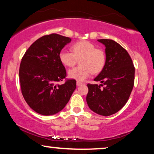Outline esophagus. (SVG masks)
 <instances>
[{
    "instance_id": "1",
    "label": "esophagus",
    "mask_w": 154,
    "mask_h": 154,
    "mask_svg": "<svg viewBox=\"0 0 154 154\" xmlns=\"http://www.w3.org/2000/svg\"><path fill=\"white\" fill-rule=\"evenodd\" d=\"M81 84H82L81 82H79V81H77V82H76V85H77V86H80V85H81Z\"/></svg>"
}]
</instances>
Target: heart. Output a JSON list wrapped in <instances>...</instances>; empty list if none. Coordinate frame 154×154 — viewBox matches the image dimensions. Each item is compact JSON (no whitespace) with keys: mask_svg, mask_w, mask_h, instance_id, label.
Returning <instances> with one entry per match:
<instances>
[{"mask_svg":"<svg viewBox=\"0 0 154 154\" xmlns=\"http://www.w3.org/2000/svg\"><path fill=\"white\" fill-rule=\"evenodd\" d=\"M72 52L66 50H61L59 59L66 67H71L80 60V66L75 67L68 71L69 79L83 81L91 75L102 71L106 64V54L104 50L95 48L89 41H83L72 46Z\"/></svg>","mask_w":154,"mask_h":154,"instance_id":"1","label":"heart"}]
</instances>
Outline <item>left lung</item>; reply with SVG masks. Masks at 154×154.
<instances>
[{
  "label": "left lung",
  "mask_w": 154,
  "mask_h": 154,
  "mask_svg": "<svg viewBox=\"0 0 154 154\" xmlns=\"http://www.w3.org/2000/svg\"><path fill=\"white\" fill-rule=\"evenodd\" d=\"M97 41L105 46L106 64L94 79L101 84H88L86 101L94 113L108 116L121 110L128 102L134 86V67L121 45L110 39Z\"/></svg>",
  "instance_id": "left-lung-1"
}]
</instances>
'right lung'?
<instances>
[{"label": "right lung", "instance_id": "right-lung-1", "mask_svg": "<svg viewBox=\"0 0 154 154\" xmlns=\"http://www.w3.org/2000/svg\"><path fill=\"white\" fill-rule=\"evenodd\" d=\"M71 41L56 33L44 35L23 57L19 72L22 92L30 108L39 114L51 116L62 111L76 88L73 79L57 84L66 74L59 54Z\"/></svg>", "mask_w": 154, "mask_h": 154}]
</instances>
